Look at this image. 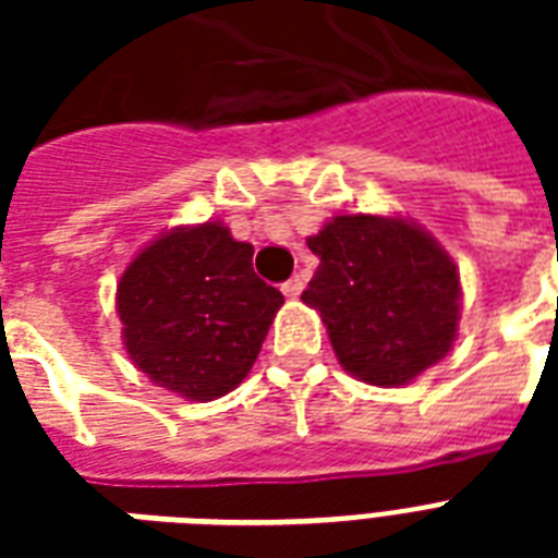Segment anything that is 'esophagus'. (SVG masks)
I'll return each instance as SVG.
<instances>
[{"label":"esophagus","instance_id":"1","mask_svg":"<svg viewBox=\"0 0 558 558\" xmlns=\"http://www.w3.org/2000/svg\"><path fill=\"white\" fill-rule=\"evenodd\" d=\"M280 292H283V295H287V298H298V295H301V292H304V280H301V278H289L287 283L280 287Z\"/></svg>","mask_w":558,"mask_h":558}]
</instances>
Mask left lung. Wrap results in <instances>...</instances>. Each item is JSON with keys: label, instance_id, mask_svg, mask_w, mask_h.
<instances>
[{"label": "left lung", "instance_id": "1", "mask_svg": "<svg viewBox=\"0 0 558 558\" xmlns=\"http://www.w3.org/2000/svg\"><path fill=\"white\" fill-rule=\"evenodd\" d=\"M306 245L322 263L301 301L322 315L350 376L397 388L449 356L460 275L425 228L402 217L341 214Z\"/></svg>", "mask_w": 558, "mask_h": 558}]
</instances>
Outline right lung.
Wrapping results in <instances>:
<instances>
[{
  "mask_svg": "<svg viewBox=\"0 0 558 558\" xmlns=\"http://www.w3.org/2000/svg\"><path fill=\"white\" fill-rule=\"evenodd\" d=\"M252 254L222 222L170 228L135 254L116 310L126 356L153 385L208 402L248 376L283 304Z\"/></svg>",
  "mask_w": 558,
  "mask_h": 558,
  "instance_id": "obj_1",
  "label": "right lung"
}]
</instances>
